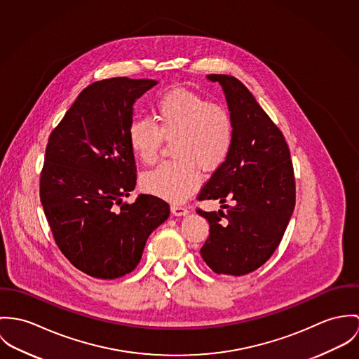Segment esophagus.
<instances>
[{"label":"esophagus","instance_id":"esophagus-1","mask_svg":"<svg viewBox=\"0 0 359 359\" xmlns=\"http://www.w3.org/2000/svg\"><path fill=\"white\" fill-rule=\"evenodd\" d=\"M170 210H172V213H173L175 216H184V215L189 213V209H187V208H184V206H182V205H176V203L170 205Z\"/></svg>","mask_w":359,"mask_h":359}]
</instances>
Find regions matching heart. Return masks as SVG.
I'll use <instances>...</instances> for the list:
<instances>
[{"label": "heart", "instance_id": "1", "mask_svg": "<svg viewBox=\"0 0 359 359\" xmlns=\"http://www.w3.org/2000/svg\"><path fill=\"white\" fill-rule=\"evenodd\" d=\"M153 116L154 122L130 123V150L142 162L153 163L163 139L173 138L170 154L175 158L146 172L142 186L153 196L180 202L198 186V166L213 172L230 157L236 140L234 122L224 107L184 89L160 96L153 106Z\"/></svg>", "mask_w": 359, "mask_h": 359}]
</instances>
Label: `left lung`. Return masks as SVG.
<instances>
[{"mask_svg":"<svg viewBox=\"0 0 359 359\" xmlns=\"http://www.w3.org/2000/svg\"><path fill=\"white\" fill-rule=\"evenodd\" d=\"M208 79L226 93L236 140L197 197L220 199L226 208L197 209L209 222L201 256L216 274L239 277L263 266L278 248L296 203L294 172L282 132L248 88L231 76ZM227 198L231 207L224 205Z\"/></svg>","mask_w":359,"mask_h":359,"instance_id":"1","label":"left lung"}]
</instances>
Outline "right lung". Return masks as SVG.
Here are the masks:
<instances>
[{"instance_id": "add662e5", "label": "right lung", "mask_w": 359, "mask_h": 359, "mask_svg": "<svg viewBox=\"0 0 359 359\" xmlns=\"http://www.w3.org/2000/svg\"><path fill=\"white\" fill-rule=\"evenodd\" d=\"M157 81L117 77L86 86L52 130L41 170L40 199L53 239L66 259L95 278L136 269L149 236L169 205L136 186L128 140L133 103Z\"/></svg>"}]
</instances>
